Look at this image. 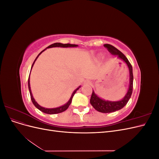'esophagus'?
<instances>
[{
  "label": "esophagus",
  "instance_id": "34e87169",
  "mask_svg": "<svg viewBox=\"0 0 159 159\" xmlns=\"http://www.w3.org/2000/svg\"><path fill=\"white\" fill-rule=\"evenodd\" d=\"M91 84H92V82H91V81H90V80H85V81H84V84H85V85H91Z\"/></svg>",
  "mask_w": 159,
  "mask_h": 159
}]
</instances>
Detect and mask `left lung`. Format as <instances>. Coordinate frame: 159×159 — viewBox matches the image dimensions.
I'll list each match as a JSON object with an SVG mask.
<instances>
[{
  "mask_svg": "<svg viewBox=\"0 0 159 159\" xmlns=\"http://www.w3.org/2000/svg\"><path fill=\"white\" fill-rule=\"evenodd\" d=\"M105 48H106L107 50L113 55H117L119 58L123 60L127 64L130 73V84L129 88L127 94L125 96L124 98L118 102H109V101H105L102 99L99 98L98 96L95 93L93 90L92 94L91 96L90 103L93 108L97 110L98 111L101 113H112L116 111L120 110L125 107L129 102V99L133 92V68L131 64H130L129 61L121 52H120L116 48L110 45V44H104Z\"/></svg>",
  "mask_w": 159,
  "mask_h": 159,
  "instance_id": "obj_1",
  "label": "left lung"
}]
</instances>
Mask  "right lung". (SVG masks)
Returning <instances> with one entry per match:
<instances>
[{"mask_svg":"<svg viewBox=\"0 0 159 159\" xmlns=\"http://www.w3.org/2000/svg\"><path fill=\"white\" fill-rule=\"evenodd\" d=\"M78 46V45L76 44H61V43H54V44H51L50 46H48L46 48H53V47H63V48H67V47H76ZM46 50V49H45ZM45 50H44L43 51H42L39 54H38V56L36 57V58L35 59V60L34 61L33 64H32V68H32V66L34 65V64L35 61L36 60V59L38 58V57L39 56L41 53H42L43 52H44ZM28 89H29V91H30V98H31V100L32 102L33 103V104L34 105V106L38 108V109H39L40 111H42L43 113H47V114H56V113H61V112H64V111H66L67 109H68L70 106V105L71 104V100H72V98H73L74 94L75 93L76 91L78 90V89L80 88L79 87L78 88H77L74 92L73 93H72L71 98L70 99V100L68 101V102L66 104L62 105V106L61 107H57V108H53V109H48V108H44V107H41L40 105H38L37 103V102H36V101L34 100V99L33 96H32V92H31V89H30V75H29V78H28Z\"/></svg>","mask_w":159,"mask_h":159,"instance_id":"obj_1","label":"right lung"}]
</instances>
